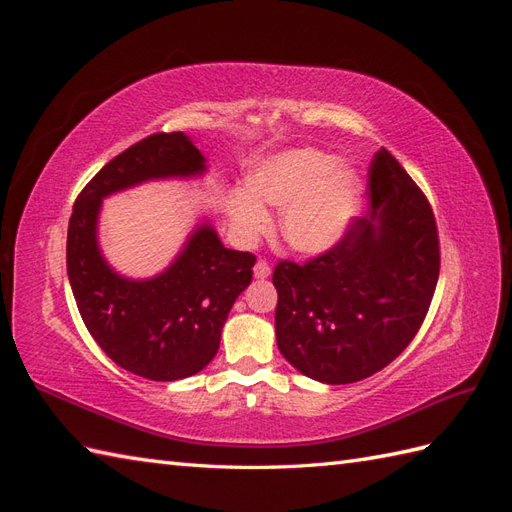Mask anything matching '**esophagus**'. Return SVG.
I'll use <instances>...</instances> for the list:
<instances>
[{"instance_id":"1","label":"esophagus","mask_w":512,"mask_h":512,"mask_svg":"<svg viewBox=\"0 0 512 512\" xmlns=\"http://www.w3.org/2000/svg\"><path fill=\"white\" fill-rule=\"evenodd\" d=\"M254 275L258 277V280H267V277L271 275V267L267 260H258L256 267H254Z\"/></svg>"}]
</instances>
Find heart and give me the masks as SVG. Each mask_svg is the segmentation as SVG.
Wrapping results in <instances>:
<instances>
[{"mask_svg": "<svg viewBox=\"0 0 512 512\" xmlns=\"http://www.w3.org/2000/svg\"><path fill=\"white\" fill-rule=\"evenodd\" d=\"M361 200V181L350 166L320 149H288L258 162L247 192L226 200L230 222L243 239L271 226L262 205L284 209L282 235L303 254H322L344 237Z\"/></svg>", "mask_w": 512, "mask_h": 512, "instance_id": "1", "label": "heart"}]
</instances>
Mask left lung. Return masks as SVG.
Instances as JSON below:
<instances>
[{
  "mask_svg": "<svg viewBox=\"0 0 512 512\" xmlns=\"http://www.w3.org/2000/svg\"><path fill=\"white\" fill-rule=\"evenodd\" d=\"M369 211L331 250L280 260L275 337L284 359L324 384L359 382L408 348L440 275L438 226L427 196L391 151L369 164Z\"/></svg>",
  "mask_w": 512,
  "mask_h": 512,
  "instance_id": "1",
  "label": "left lung"
}]
</instances>
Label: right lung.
Masks as SVG:
<instances>
[{
	"label": "right lung",
	"instance_id": "obj_1",
	"mask_svg": "<svg viewBox=\"0 0 512 512\" xmlns=\"http://www.w3.org/2000/svg\"><path fill=\"white\" fill-rule=\"evenodd\" d=\"M205 173V158L183 132H158L121 151L79 194L70 215L66 265L87 331L119 367L173 382L207 367L220 348L232 303L252 282L256 256L228 250L200 224L181 254L151 280H128L98 247L102 198L149 179Z\"/></svg>",
	"mask_w": 512,
	"mask_h": 512
}]
</instances>
